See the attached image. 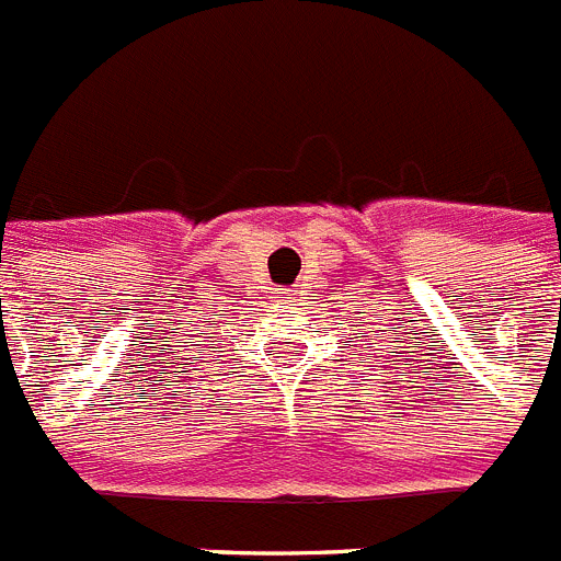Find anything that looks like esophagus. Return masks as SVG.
I'll use <instances>...</instances> for the list:
<instances>
[{
    "mask_svg": "<svg viewBox=\"0 0 561 561\" xmlns=\"http://www.w3.org/2000/svg\"><path fill=\"white\" fill-rule=\"evenodd\" d=\"M279 301H299V294H296V287H285L279 294Z\"/></svg>",
    "mask_w": 561,
    "mask_h": 561,
    "instance_id": "1",
    "label": "esophagus"
}]
</instances>
